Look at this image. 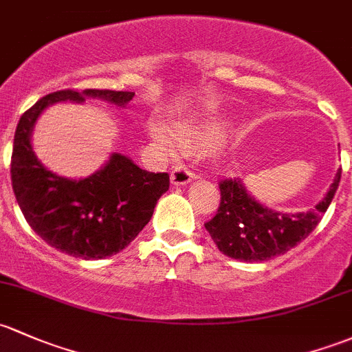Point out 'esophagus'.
I'll return each instance as SVG.
<instances>
[{
    "label": "esophagus",
    "instance_id": "esophagus-1",
    "mask_svg": "<svg viewBox=\"0 0 352 352\" xmlns=\"http://www.w3.org/2000/svg\"><path fill=\"white\" fill-rule=\"evenodd\" d=\"M194 179L195 173L184 165L175 166V168L172 170V173H170V182H172V186H187V184L192 182Z\"/></svg>",
    "mask_w": 352,
    "mask_h": 352
}]
</instances>
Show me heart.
Listing matches in <instances>:
<instances>
[{
    "instance_id": "obj_1",
    "label": "heart",
    "mask_w": 352,
    "mask_h": 352,
    "mask_svg": "<svg viewBox=\"0 0 352 352\" xmlns=\"http://www.w3.org/2000/svg\"><path fill=\"white\" fill-rule=\"evenodd\" d=\"M219 133L221 129L217 124H207V126L179 124V126H175V136L179 138L182 146H190L195 142H209V140H214L216 136H219ZM150 135L158 145L164 148L166 153L173 155L179 151V145L175 143V140L166 133V129L162 124H151Z\"/></svg>"
}]
</instances>
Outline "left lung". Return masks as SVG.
<instances>
[{
	"mask_svg": "<svg viewBox=\"0 0 352 352\" xmlns=\"http://www.w3.org/2000/svg\"><path fill=\"white\" fill-rule=\"evenodd\" d=\"M341 182V168L327 194L305 212H280L258 202L239 179L219 184L221 204L206 229L226 256L241 261H266L287 253L305 239L322 219Z\"/></svg>",
	"mask_w": 352,
	"mask_h": 352,
	"instance_id": "1",
	"label": "left lung"
}]
</instances>
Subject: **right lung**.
Listing matches in <instances>:
<instances>
[{
	"label": "right lung",
	"instance_id": "right-lung-1",
	"mask_svg": "<svg viewBox=\"0 0 352 352\" xmlns=\"http://www.w3.org/2000/svg\"><path fill=\"white\" fill-rule=\"evenodd\" d=\"M135 92L86 89L58 91L36 101L20 118L11 155V184L18 206L33 231L52 248L101 260L120 253L153 216L157 201L168 190V173L140 168L126 155L113 153L98 172L67 179L50 172L36 158L32 133L36 120L57 102L101 99L124 108Z\"/></svg>",
	"mask_w": 352,
	"mask_h": 352
}]
</instances>
